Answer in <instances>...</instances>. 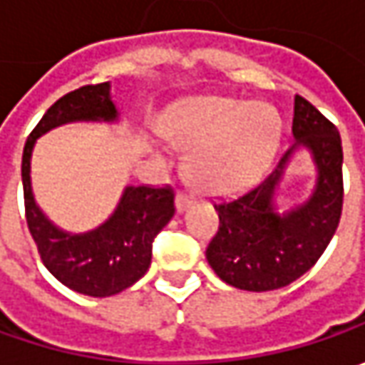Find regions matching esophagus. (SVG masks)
<instances>
[{"label":"esophagus","instance_id":"1","mask_svg":"<svg viewBox=\"0 0 365 365\" xmlns=\"http://www.w3.org/2000/svg\"><path fill=\"white\" fill-rule=\"evenodd\" d=\"M192 205V197L190 195H187V192H182V190H178L176 192V211L178 213H182L187 207H190Z\"/></svg>","mask_w":365,"mask_h":365}]
</instances>
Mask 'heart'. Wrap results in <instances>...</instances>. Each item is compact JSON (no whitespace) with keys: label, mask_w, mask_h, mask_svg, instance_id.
Here are the masks:
<instances>
[{"label":"heart","mask_w":365,"mask_h":365,"mask_svg":"<svg viewBox=\"0 0 365 365\" xmlns=\"http://www.w3.org/2000/svg\"><path fill=\"white\" fill-rule=\"evenodd\" d=\"M170 144L190 150L189 175L207 192H232L254 182L272 158L280 120L268 106L201 97L176 106L162 121Z\"/></svg>","instance_id":"1"}]
</instances>
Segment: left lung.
<instances>
[{"instance_id":"obj_1","label":"left lung","mask_w":365,"mask_h":365,"mask_svg":"<svg viewBox=\"0 0 365 365\" xmlns=\"http://www.w3.org/2000/svg\"><path fill=\"white\" fill-rule=\"evenodd\" d=\"M297 144L254 189L215 205L219 230L207 245V262L219 278L240 290L264 292L288 287L315 266L339 225L344 209V150L337 128L304 97H294ZM309 147L317 166L312 199L283 215L273 192L292 152Z\"/></svg>"}]
</instances>
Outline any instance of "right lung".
Returning a JSON list of instances; mask_svg holds the SVG:
<instances>
[{
    "mask_svg": "<svg viewBox=\"0 0 365 365\" xmlns=\"http://www.w3.org/2000/svg\"><path fill=\"white\" fill-rule=\"evenodd\" d=\"M118 109L109 83L85 85L63 95L38 121L26 140L21 182L26 221L42 264L75 292L111 297L138 282L150 268L152 242L175 215L173 187H125L118 209L103 225L87 233H66L36 205L30 182V158L36 138L68 121H115Z\"/></svg>",
    "mask_w": 365,
    "mask_h": 365,
    "instance_id": "right-lung-1",
    "label": "right lung"
}]
</instances>
